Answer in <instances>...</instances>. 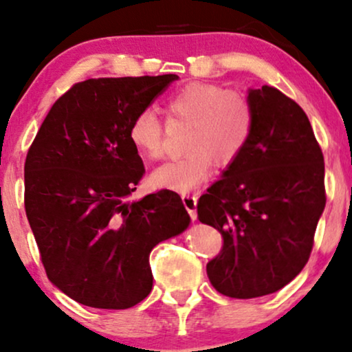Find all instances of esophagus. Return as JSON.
<instances>
[{
	"mask_svg": "<svg viewBox=\"0 0 352 352\" xmlns=\"http://www.w3.org/2000/svg\"><path fill=\"white\" fill-rule=\"evenodd\" d=\"M182 201H184V206L186 208V211H188L191 219L197 221V195H184V197H182Z\"/></svg>",
	"mask_w": 352,
	"mask_h": 352,
	"instance_id": "1",
	"label": "esophagus"
}]
</instances>
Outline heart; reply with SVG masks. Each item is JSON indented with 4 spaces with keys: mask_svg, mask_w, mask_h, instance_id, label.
<instances>
[{
    "mask_svg": "<svg viewBox=\"0 0 352 352\" xmlns=\"http://www.w3.org/2000/svg\"><path fill=\"white\" fill-rule=\"evenodd\" d=\"M166 110L173 123L190 124L188 153L170 159L151 173L155 188L186 193L211 175L214 161L229 166L250 143L255 112L247 96L211 82H190L167 97ZM166 126L154 110L135 115L128 140L143 157L159 159L164 153Z\"/></svg>",
    "mask_w": 352,
    "mask_h": 352,
    "instance_id": "obj_1",
    "label": "heart"
}]
</instances>
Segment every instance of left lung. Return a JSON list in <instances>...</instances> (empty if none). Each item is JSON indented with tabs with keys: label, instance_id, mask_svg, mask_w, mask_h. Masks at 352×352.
Returning <instances> with one entry per match:
<instances>
[{
	"label": "left lung",
	"instance_id": "1",
	"mask_svg": "<svg viewBox=\"0 0 352 352\" xmlns=\"http://www.w3.org/2000/svg\"><path fill=\"white\" fill-rule=\"evenodd\" d=\"M248 100L250 143L197 204L224 240L208 278L234 299L273 294L300 273L327 203L323 153L304 110L270 86L250 89Z\"/></svg>",
	"mask_w": 352,
	"mask_h": 352
}]
</instances>
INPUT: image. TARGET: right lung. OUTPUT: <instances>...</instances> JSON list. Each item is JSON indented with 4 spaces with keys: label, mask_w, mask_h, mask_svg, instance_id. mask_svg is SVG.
Listing matches in <instances>:
<instances>
[{
    "label": "right lung",
    "mask_w": 352,
    "mask_h": 352,
    "mask_svg": "<svg viewBox=\"0 0 352 352\" xmlns=\"http://www.w3.org/2000/svg\"><path fill=\"white\" fill-rule=\"evenodd\" d=\"M177 74L99 78L58 99L24 164V206L48 279L73 300L122 310L153 289L149 253L188 228L175 191L130 201L144 166L131 120Z\"/></svg>",
    "instance_id": "right-lung-1"
}]
</instances>
